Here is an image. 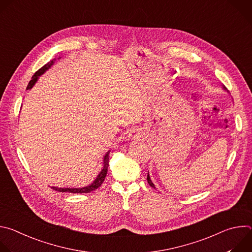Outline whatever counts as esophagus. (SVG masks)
Listing matches in <instances>:
<instances>
[{
    "label": "esophagus",
    "mask_w": 252,
    "mask_h": 252,
    "mask_svg": "<svg viewBox=\"0 0 252 252\" xmlns=\"http://www.w3.org/2000/svg\"><path fill=\"white\" fill-rule=\"evenodd\" d=\"M130 136H131L132 138H137V137H138V135H137L136 132H132V133L130 134Z\"/></svg>",
    "instance_id": "obj_1"
}]
</instances>
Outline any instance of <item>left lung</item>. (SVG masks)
<instances>
[{
    "instance_id": "8db88e82",
    "label": "left lung",
    "mask_w": 252,
    "mask_h": 252,
    "mask_svg": "<svg viewBox=\"0 0 252 252\" xmlns=\"http://www.w3.org/2000/svg\"><path fill=\"white\" fill-rule=\"evenodd\" d=\"M223 89L224 90H226V88L223 86ZM147 179H148V183H149V185L152 187V188H154V189H156V187H155V185L153 184V182H152V179H151V177H150V174L148 173V177H147Z\"/></svg>"
}]
</instances>
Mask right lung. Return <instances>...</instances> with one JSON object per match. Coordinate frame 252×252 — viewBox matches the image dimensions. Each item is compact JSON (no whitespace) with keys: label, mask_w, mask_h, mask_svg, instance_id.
Segmentation results:
<instances>
[{"label":"right lung","mask_w":252,"mask_h":252,"mask_svg":"<svg viewBox=\"0 0 252 252\" xmlns=\"http://www.w3.org/2000/svg\"><path fill=\"white\" fill-rule=\"evenodd\" d=\"M56 60H53L51 62H49L47 64H45L44 66H42L39 70H37L34 73V75L32 76V80L30 81L28 87H27V90H31L33 85L37 83L38 79L40 76H42L46 70H48L53 64H54V62ZM109 155H110V152H107L104 157H103V166H102V169L100 170V172L98 173V175L96 176V178L94 181V183L88 187H85V188H81V189H63V188H56V187H53L52 189L57 190V191H60V192H70V193H88V192H91L96 189H98L101 184L103 183L104 178H105V175L107 173V168H109Z\"/></svg>","instance_id":"add662e5"}]
</instances>
